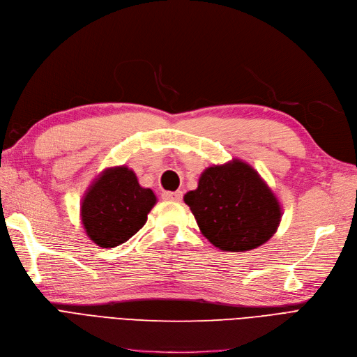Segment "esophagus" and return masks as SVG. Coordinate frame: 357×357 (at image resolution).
<instances>
[{
	"label": "esophagus",
	"instance_id": "1",
	"mask_svg": "<svg viewBox=\"0 0 357 357\" xmlns=\"http://www.w3.org/2000/svg\"><path fill=\"white\" fill-rule=\"evenodd\" d=\"M162 198L168 199V201H181L183 198V192L181 190H176V192H164Z\"/></svg>",
	"mask_w": 357,
	"mask_h": 357
}]
</instances>
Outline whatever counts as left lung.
<instances>
[{
    "mask_svg": "<svg viewBox=\"0 0 357 357\" xmlns=\"http://www.w3.org/2000/svg\"><path fill=\"white\" fill-rule=\"evenodd\" d=\"M204 236L223 251H250L273 236L280 206L257 171L241 161L205 169L184 196Z\"/></svg>",
    "mask_w": 357,
    "mask_h": 357,
    "instance_id": "8db88e82",
    "label": "left lung"
}]
</instances>
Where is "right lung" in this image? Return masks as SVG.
Returning a JSON list of instances; mask_svg holds the SVG:
<instances>
[{"instance_id":"add662e5","label":"right lung","mask_w":357,"mask_h":357,"mask_svg":"<svg viewBox=\"0 0 357 357\" xmlns=\"http://www.w3.org/2000/svg\"><path fill=\"white\" fill-rule=\"evenodd\" d=\"M155 202V193L140 188L131 169H107L85 195L81 208L82 225L94 243L114 248L144 226Z\"/></svg>"}]
</instances>
